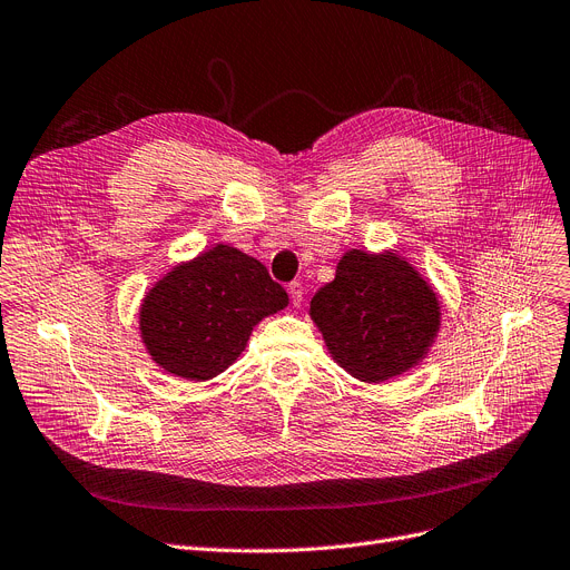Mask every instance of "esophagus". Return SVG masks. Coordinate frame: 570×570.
<instances>
[{
	"label": "esophagus",
	"mask_w": 570,
	"mask_h": 570,
	"mask_svg": "<svg viewBox=\"0 0 570 570\" xmlns=\"http://www.w3.org/2000/svg\"><path fill=\"white\" fill-rule=\"evenodd\" d=\"M288 295H291L293 307H301L303 295H305V286H303L301 282H291V284H288Z\"/></svg>",
	"instance_id": "1"
}]
</instances>
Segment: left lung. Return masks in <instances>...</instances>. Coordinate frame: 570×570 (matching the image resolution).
<instances>
[{"instance_id":"left-lung-1","label":"left lung","mask_w":570,"mask_h":570,"mask_svg":"<svg viewBox=\"0 0 570 570\" xmlns=\"http://www.w3.org/2000/svg\"><path fill=\"white\" fill-rule=\"evenodd\" d=\"M309 316L328 354L352 377L380 384L419 365L440 331V301L395 252H346L335 279L318 288Z\"/></svg>"}]
</instances>
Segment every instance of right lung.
<instances>
[{"mask_svg": "<svg viewBox=\"0 0 570 570\" xmlns=\"http://www.w3.org/2000/svg\"><path fill=\"white\" fill-rule=\"evenodd\" d=\"M286 305V291L261 261L216 244L148 288L139 305V333L167 375L205 382L230 367L254 326Z\"/></svg>", "mask_w": 570, "mask_h": 570, "instance_id": "right-lung-1", "label": "right lung"}]
</instances>
